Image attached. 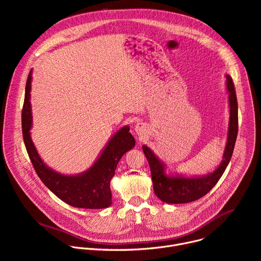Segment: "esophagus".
<instances>
[{
  "label": "esophagus",
  "mask_w": 261,
  "mask_h": 261,
  "mask_svg": "<svg viewBox=\"0 0 261 261\" xmlns=\"http://www.w3.org/2000/svg\"><path fill=\"white\" fill-rule=\"evenodd\" d=\"M135 132L140 135V136H143L145 133H146V125L142 122L140 123H137L135 125Z\"/></svg>",
  "instance_id": "esophagus-1"
}]
</instances>
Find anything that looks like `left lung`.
<instances>
[{
	"mask_svg": "<svg viewBox=\"0 0 261 261\" xmlns=\"http://www.w3.org/2000/svg\"><path fill=\"white\" fill-rule=\"evenodd\" d=\"M227 90L229 93V106H230V122L228 130V139L226 147L220 166L211 174L203 177L188 178V177H169L164 173V166L154 155V153L147 146L143 145V153L150 164L154 192L158 198L167 203H186L195 201L207 192H210L214 186L218 182L222 174L224 173L233 153V148L239 130L238 118V100L233 81L231 76L226 75Z\"/></svg>",
	"mask_w": 261,
	"mask_h": 261,
	"instance_id": "obj_1",
	"label": "left lung"
}]
</instances>
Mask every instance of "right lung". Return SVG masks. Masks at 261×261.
Listing matches in <instances>:
<instances>
[{"label": "right lung", "instance_id": "right-lung-1", "mask_svg": "<svg viewBox=\"0 0 261 261\" xmlns=\"http://www.w3.org/2000/svg\"><path fill=\"white\" fill-rule=\"evenodd\" d=\"M31 72L27 80L24 101L21 111V128L24 145L33 167L46 187L69 205L82 208H103L111 204L110 179L115 175L122 156L135 145V139L124 127L110 139L97 162L85 173L69 176L49 169L40 159L30 137Z\"/></svg>", "mask_w": 261, "mask_h": 261}]
</instances>
